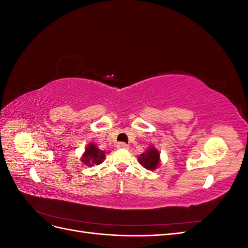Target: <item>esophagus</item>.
<instances>
[{
	"label": "esophagus",
	"mask_w": 248,
	"mask_h": 248,
	"mask_svg": "<svg viewBox=\"0 0 248 248\" xmlns=\"http://www.w3.org/2000/svg\"><path fill=\"white\" fill-rule=\"evenodd\" d=\"M117 147H118L119 149H127L129 146L127 145V144H125V142H118Z\"/></svg>",
	"instance_id": "34e87169"
}]
</instances>
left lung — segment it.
Instances as JSON below:
<instances>
[{
  "label": "left lung",
  "mask_w": 248,
  "mask_h": 248,
  "mask_svg": "<svg viewBox=\"0 0 248 248\" xmlns=\"http://www.w3.org/2000/svg\"><path fill=\"white\" fill-rule=\"evenodd\" d=\"M139 161L147 170H155L159 163V152L155 148H150L148 151L139 157Z\"/></svg>",
  "instance_id": "8db88e82"
}]
</instances>
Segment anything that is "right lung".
<instances>
[{
  "mask_svg": "<svg viewBox=\"0 0 248 248\" xmlns=\"http://www.w3.org/2000/svg\"><path fill=\"white\" fill-rule=\"evenodd\" d=\"M106 158V154L103 151L96 147V145L91 144L86 149V152L82 156V162L86 163L87 166H94V164H99Z\"/></svg>",
  "mask_w": 248,
  "mask_h": 248,
  "instance_id": "1",
  "label": "right lung"
}]
</instances>
